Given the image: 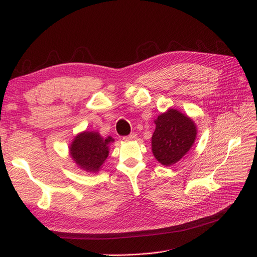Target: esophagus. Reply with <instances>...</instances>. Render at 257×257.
<instances>
[{"label":"esophagus","instance_id":"34e87169","mask_svg":"<svg viewBox=\"0 0 257 257\" xmlns=\"http://www.w3.org/2000/svg\"><path fill=\"white\" fill-rule=\"evenodd\" d=\"M135 138H136V134L135 133H132V134L125 136V137H123L124 141H133V139H135Z\"/></svg>","mask_w":257,"mask_h":257}]
</instances>
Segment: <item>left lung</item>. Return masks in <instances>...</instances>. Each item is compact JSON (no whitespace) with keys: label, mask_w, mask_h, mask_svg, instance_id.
Masks as SVG:
<instances>
[{"label":"left lung","mask_w":257,"mask_h":257,"mask_svg":"<svg viewBox=\"0 0 257 257\" xmlns=\"http://www.w3.org/2000/svg\"><path fill=\"white\" fill-rule=\"evenodd\" d=\"M152 152L162 165L170 166L180 161L195 142L197 130L188 115L177 109H168L154 121Z\"/></svg>","instance_id":"left-lung-1"}]
</instances>
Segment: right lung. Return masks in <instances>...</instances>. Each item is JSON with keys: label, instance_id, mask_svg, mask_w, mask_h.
Returning a JSON list of instances; mask_svg holds the SVG:
<instances>
[{"label": "right lung", "instance_id": "1", "mask_svg": "<svg viewBox=\"0 0 257 257\" xmlns=\"http://www.w3.org/2000/svg\"><path fill=\"white\" fill-rule=\"evenodd\" d=\"M113 139L103 138L97 132H83L77 135L69 146L72 159L80 168L97 173L109 153V144Z\"/></svg>", "mask_w": 257, "mask_h": 257}]
</instances>
